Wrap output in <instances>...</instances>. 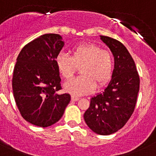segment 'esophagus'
<instances>
[{
    "mask_svg": "<svg viewBox=\"0 0 156 156\" xmlns=\"http://www.w3.org/2000/svg\"><path fill=\"white\" fill-rule=\"evenodd\" d=\"M71 100L73 101H76L80 100V98L76 97V96H71Z\"/></svg>",
    "mask_w": 156,
    "mask_h": 156,
    "instance_id": "34e87169",
    "label": "esophagus"
}]
</instances>
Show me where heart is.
I'll return each instance as SVG.
<instances>
[{
  "mask_svg": "<svg viewBox=\"0 0 156 156\" xmlns=\"http://www.w3.org/2000/svg\"><path fill=\"white\" fill-rule=\"evenodd\" d=\"M56 67L66 80H70L80 67L81 76L67 82L65 89L73 95L91 92L96 85L102 87L111 78L113 70V55L92 43H83L73 48L71 57L64 52L56 55Z\"/></svg>",
  "mask_w": 156,
  "mask_h": 156,
  "instance_id": "obj_1",
  "label": "heart"
}]
</instances>
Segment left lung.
<instances>
[{"label":"left lung","mask_w":156,"mask_h":156,"mask_svg":"<svg viewBox=\"0 0 156 156\" xmlns=\"http://www.w3.org/2000/svg\"><path fill=\"white\" fill-rule=\"evenodd\" d=\"M100 37L113 55L114 69L107 87L90 100L84 119L94 133L109 135L121 129L132 115L140 89V77L126 46L113 38Z\"/></svg>","instance_id":"obj_1"}]
</instances>
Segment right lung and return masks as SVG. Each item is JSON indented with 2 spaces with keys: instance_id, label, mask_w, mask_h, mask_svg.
Returning <instances> with one entry per match:
<instances>
[{
  "instance_id": "1",
  "label": "right lung",
  "mask_w": 156,
  "mask_h": 156,
  "mask_svg": "<svg viewBox=\"0 0 156 156\" xmlns=\"http://www.w3.org/2000/svg\"><path fill=\"white\" fill-rule=\"evenodd\" d=\"M65 45L56 34H46L25 45L17 57L12 80V91L22 116L36 126L49 127L62 117L69 94L62 89L56 55Z\"/></svg>"
}]
</instances>
